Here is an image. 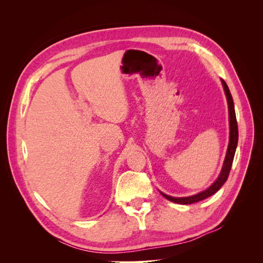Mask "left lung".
I'll return each instance as SVG.
<instances>
[{
    "instance_id": "1",
    "label": "left lung",
    "mask_w": 263,
    "mask_h": 263,
    "mask_svg": "<svg viewBox=\"0 0 263 263\" xmlns=\"http://www.w3.org/2000/svg\"><path fill=\"white\" fill-rule=\"evenodd\" d=\"M221 83H222V86H224V91H225L227 102H228L230 133H229V142H228L227 153H226L224 164H222V168H221L219 176L216 179V181H215L209 189H206L205 191H203V192L195 194V195H192V196L173 197V196H169V195H166V194L160 192L166 198V200H169V201L174 202V203H178V204H193V203H196V202H200V201L205 200V198H208V197L212 196L213 194L216 193L217 191L222 186V184H224V183L228 179L230 169H232V164H233V160H234V157H235L237 144H238V125H237L235 106H234V101H233V98H232V94H230L228 86H227L226 82L222 80V79H221Z\"/></svg>"
}]
</instances>
